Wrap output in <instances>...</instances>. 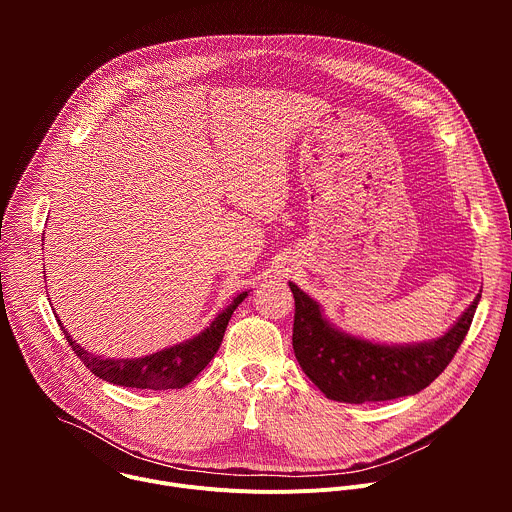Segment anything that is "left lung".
<instances>
[{
	"mask_svg": "<svg viewBox=\"0 0 512 512\" xmlns=\"http://www.w3.org/2000/svg\"><path fill=\"white\" fill-rule=\"evenodd\" d=\"M296 300L294 352L302 371L332 401L375 403L415 395L433 383L464 342L480 296L437 340L387 346L336 330L318 302L289 283Z\"/></svg>",
	"mask_w": 512,
	"mask_h": 512,
	"instance_id": "left-lung-1",
	"label": "left lung"
}]
</instances>
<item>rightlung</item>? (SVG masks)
<instances>
[{
	"label": "right lung",
	"mask_w": 512,
	"mask_h": 512,
	"mask_svg": "<svg viewBox=\"0 0 512 512\" xmlns=\"http://www.w3.org/2000/svg\"><path fill=\"white\" fill-rule=\"evenodd\" d=\"M247 298V291L233 300V304L214 318V322L204 328L192 340L176 344L172 348H164L143 358H103L91 354L83 346H79L70 334L62 328L70 348L85 362V367L99 379L131 389H182L192 379H196L206 364L216 354L218 346L223 342L227 324L237 310V306ZM60 322V320H58Z\"/></svg>",
	"instance_id": "right-lung-1"
}]
</instances>
